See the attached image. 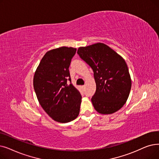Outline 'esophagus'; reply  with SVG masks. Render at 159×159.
Returning a JSON list of instances; mask_svg holds the SVG:
<instances>
[{"mask_svg": "<svg viewBox=\"0 0 159 159\" xmlns=\"http://www.w3.org/2000/svg\"><path fill=\"white\" fill-rule=\"evenodd\" d=\"M85 87H86V86H85V85L82 86V89H84V88H85Z\"/></svg>", "mask_w": 159, "mask_h": 159, "instance_id": "34e87169", "label": "esophagus"}]
</instances>
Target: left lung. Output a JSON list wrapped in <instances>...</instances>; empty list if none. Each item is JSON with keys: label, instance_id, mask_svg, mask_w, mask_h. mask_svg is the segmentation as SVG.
I'll use <instances>...</instances> for the list:
<instances>
[{"label": "left lung", "instance_id": "1", "mask_svg": "<svg viewBox=\"0 0 159 159\" xmlns=\"http://www.w3.org/2000/svg\"><path fill=\"white\" fill-rule=\"evenodd\" d=\"M77 53L93 71L96 91L92 102L96 111L102 114L118 111L125 105L131 88L125 60L102 43L80 47Z\"/></svg>", "mask_w": 159, "mask_h": 159}]
</instances>
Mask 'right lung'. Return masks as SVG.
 <instances>
[{"label":"right lung","instance_id":"right-lung-1","mask_svg":"<svg viewBox=\"0 0 159 159\" xmlns=\"http://www.w3.org/2000/svg\"><path fill=\"white\" fill-rule=\"evenodd\" d=\"M77 49L61 47L47 51L34 75L33 85L45 112L60 123L74 120L79 114L82 97L71 83L69 67Z\"/></svg>","mask_w":159,"mask_h":159}]
</instances>
